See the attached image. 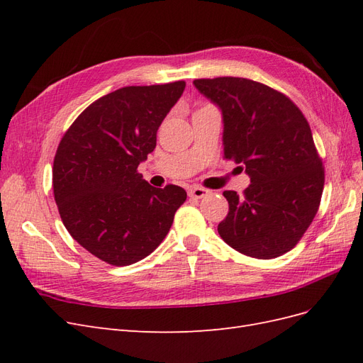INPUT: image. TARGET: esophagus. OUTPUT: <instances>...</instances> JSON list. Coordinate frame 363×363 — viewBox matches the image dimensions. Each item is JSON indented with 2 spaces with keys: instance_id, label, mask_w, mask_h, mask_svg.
Instances as JSON below:
<instances>
[{
  "instance_id": "1",
  "label": "esophagus",
  "mask_w": 363,
  "mask_h": 363,
  "mask_svg": "<svg viewBox=\"0 0 363 363\" xmlns=\"http://www.w3.org/2000/svg\"><path fill=\"white\" fill-rule=\"evenodd\" d=\"M208 194H211V191L204 189V188H199V186H196V188H192L189 191V196H192V199H196V200L204 199V196H207Z\"/></svg>"
}]
</instances>
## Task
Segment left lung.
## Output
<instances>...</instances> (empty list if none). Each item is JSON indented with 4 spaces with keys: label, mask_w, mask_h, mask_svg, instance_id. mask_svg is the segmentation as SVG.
Returning a JSON list of instances; mask_svg holds the SVG:
<instances>
[{
    "label": "left lung",
    "mask_w": 363,
    "mask_h": 363,
    "mask_svg": "<svg viewBox=\"0 0 363 363\" xmlns=\"http://www.w3.org/2000/svg\"><path fill=\"white\" fill-rule=\"evenodd\" d=\"M223 115L224 157L250 177L244 195L224 191L218 233L236 251L274 259L292 250L320 207L324 169L312 131L286 95L239 77L194 80Z\"/></svg>",
    "instance_id": "8db88e82"
}]
</instances>
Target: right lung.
Here are the masks:
<instances>
[{"mask_svg": "<svg viewBox=\"0 0 363 363\" xmlns=\"http://www.w3.org/2000/svg\"><path fill=\"white\" fill-rule=\"evenodd\" d=\"M184 86L121 87L83 111L60 140L52 189L62 221L77 242L111 265L151 255L186 201L180 186L159 189L138 172Z\"/></svg>", "mask_w": 363, "mask_h": 363, "instance_id": "obj_1", "label": "right lung"}]
</instances>
